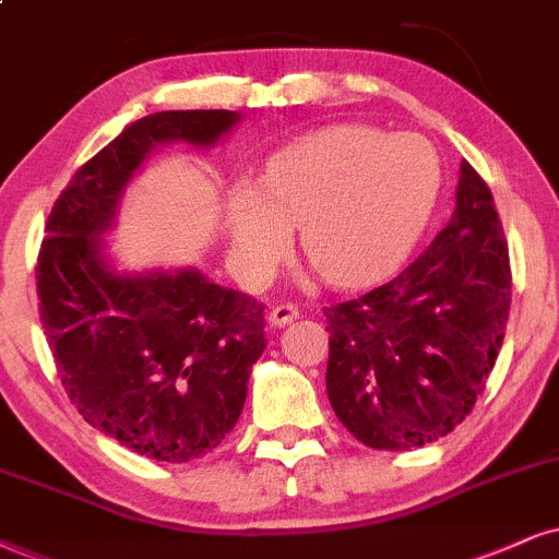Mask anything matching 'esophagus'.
Masks as SVG:
<instances>
[{
	"mask_svg": "<svg viewBox=\"0 0 559 559\" xmlns=\"http://www.w3.org/2000/svg\"><path fill=\"white\" fill-rule=\"evenodd\" d=\"M300 316V308L295 306V302H277V306H272V311H269V321L274 323V326H285V323L295 321Z\"/></svg>",
	"mask_w": 559,
	"mask_h": 559,
	"instance_id": "34e87169",
	"label": "esophagus"
}]
</instances>
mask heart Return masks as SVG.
I'll return each mask as SVG.
<instances>
[{
    "mask_svg": "<svg viewBox=\"0 0 559 559\" xmlns=\"http://www.w3.org/2000/svg\"><path fill=\"white\" fill-rule=\"evenodd\" d=\"M438 157L412 134L334 127L269 160L261 186L227 199L236 272L251 285L274 274L298 225L306 259L332 285H362L389 272L415 243L438 194Z\"/></svg>",
    "mask_w": 559,
    "mask_h": 559,
    "instance_id": "1",
    "label": "heart"
}]
</instances>
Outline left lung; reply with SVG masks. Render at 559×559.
I'll use <instances>...</instances> for the list:
<instances>
[{"mask_svg":"<svg viewBox=\"0 0 559 559\" xmlns=\"http://www.w3.org/2000/svg\"><path fill=\"white\" fill-rule=\"evenodd\" d=\"M511 257L490 186L461 163L451 223L394 280L323 308L326 394L378 451L448 436L485 394L511 311Z\"/></svg>","mask_w":559,"mask_h":559,"instance_id":"left-lung-1","label":"left lung"}]
</instances>
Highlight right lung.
I'll list each match as a JSON object with an SVG mask.
<instances>
[{
    "instance_id": "obj_1",
    "label": "right lung",
    "mask_w": 559,
    "mask_h": 559,
    "mask_svg": "<svg viewBox=\"0 0 559 559\" xmlns=\"http://www.w3.org/2000/svg\"><path fill=\"white\" fill-rule=\"evenodd\" d=\"M233 111L144 116L74 170L46 219L40 323L69 402L140 456L186 464L223 443L266 347L264 306L199 272L114 274L100 233L157 142L212 144Z\"/></svg>"
}]
</instances>
